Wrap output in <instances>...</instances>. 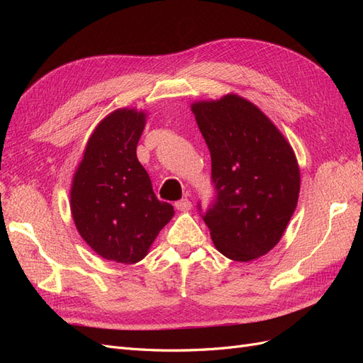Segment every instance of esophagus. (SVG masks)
<instances>
[{
  "instance_id": "obj_1",
  "label": "esophagus",
  "mask_w": 363,
  "mask_h": 363,
  "mask_svg": "<svg viewBox=\"0 0 363 363\" xmlns=\"http://www.w3.org/2000/svg\"><path fill=\"white\" fill-rule=\"evenodd\" d=\"M191 207H192V203L188 199L175 201V208H177V211H180V212H188V211H191Z\"/></svg>"
}]
</instances>
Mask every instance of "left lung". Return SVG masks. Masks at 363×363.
<instances>
[{
    "label": "left lung",
    "mask_w": 363,
    "mask_h": 363,
    "mask_svg": "<svg viewBox=\"0 0 363 363\" xmlns=\"http://www.w3.org/2000/svg\"><path fill=\"white\" fill-rule=\"evenodd\" d=\"M192 112L212 159L215 196L201 216L215 247L236 262L267 255L298 201L300 169L291 145L238 95L195 103Z\"/></svg>",
    "instance_id": "1"
}]
</instances>
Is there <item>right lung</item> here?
<instances>
[{
    "mask_svg": "<svg viewBox=\"0 0 363 363\" xmlns=\"http://www.w3.org/2000/svg\"><path fill=\"white\" fill-rule=\"evenodd\" d=\"M145 113L119 108L106 116L87 142L71 188L77 230L96 255L118 263H136L174 207L159 201L150 175L136 156Z\"/></svg>",
    "mask_w": 363,
    "mask_h": 363,
    "instance_id": "add662e5",
    "label": "right lung"
}]
</instances>
